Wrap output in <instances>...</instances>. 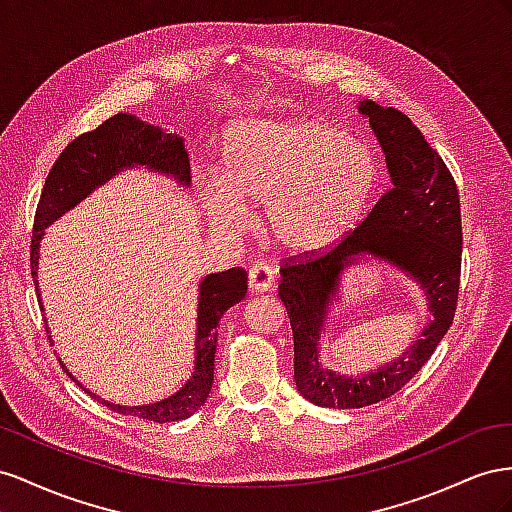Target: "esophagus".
<instances>
[{
    "instance_id": "34e87169",
    "label": "esophagus",
    "mask_w": 512,
    "mask_h": 512,
    "mask_svg": "<svg viewBox=\"0 0 512 512\" xmlns=\"http://www.w3.org/2000/svg\"><path fill=\"white\" fill-rule=\"evenodd\" d=\"M274 285V270L266 264H253L248 268V289L251 294H264Z\"/></svg>"
}]
</instances>
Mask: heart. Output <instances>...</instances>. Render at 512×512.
<instances>
[{
  "label": "heart",
  "mask_w": 512,
  "mask_h": 512,
  "mask_svg": "<svg viewBox=\"0 0 512 512\" xmlns=\"http://www.w3.org/2000/svg\"><path fill=\"white\" fill-rule=\"evenodd\" d=\"M379 180L367 143L319 120H251L233 126L221 178L203 188L210 223L240 236L248 208H264L268 238L296 255L319 253L360 221Z\"/></svg>",
  "instance_id": "b5f03b06"
}]
</instances>
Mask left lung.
I'll list each match as a JSON object with an SVG mask.
<instances>
[{"label":"left lung","instance_id":"left-lung-1","mask_svg":"<svg viewBox=\"0 0 512 512\" xmlns=\"http://www.w3.org/2000/svg\"><path fill=\"white\" fill-rule=\"evenodd\" d=\"M386 156L390 191L328 253L291 261L279 296L294 330V379L306 401L358 410L399 392L444 339L457 309L461 276V208L457 184L425 135L397 109L356 100ZM379 263L417 283L430 313L426 328L397 358L371 372L345 376L323 367L320 337L340 296L347 267Z\"/></svg>","mask_w":512,"mask_h":512}]
</instances>
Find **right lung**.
<instances>
[{
    "label": "right lung",
    "mask_w": 512,
    "mask_h": 512,
    "mask_svg": "<svg viewBox=\"0 0 512 512\" xmlns=\"http://www.w3.org/2000/svg\"><path fill=\"white\" fill-rule=\"evenodd\" d=\"M126 169H148L152 173L171 178L184 188L191 186V163H188V154L184 150V137L167 133L165 128L156 124L143 122L133 113L113 115V118L102 122L92 133H85L68 143L66 150L55 160V165L49 171L34 221V238L29 255H32V279L40 306L42 298L38 289V261L45 229L68 210L79 206L96 188L107 184ZM246 287V272L240 268L212 272L199 281L195 367L184 386L178 392H173L171 397L145 405H120L96 397L87 388L83 390L90 392L102 405H107L109 410L124 416H139L152 422H175L193 416L208 401L214 384L218 321H221L227 309H231L233 304H238L246 296ZM42 311H45V306H42ZM60 364L72 377L62 358ZM72 382H77V377H72ZM77 384L81 386V382Z\"/></svg>",
    "instance_id": "obj_1"
}]
</instances>
